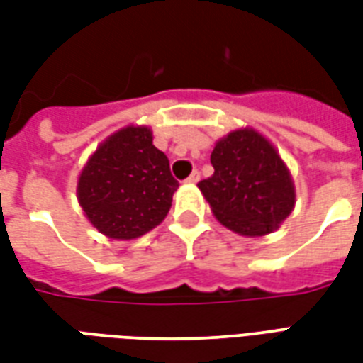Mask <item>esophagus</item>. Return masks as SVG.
Listing matches in <instances>:
<instances>
[{
    "instance_id": "1",
    "label": "esophagus",
    "mask_w": 363,
    "mask_h": 363,
    "mask_svg": "<svg viewBox=\"0 0 363 363\" xmlns=\"http://www.w3.org/2000/svg\"><path fill=\"white\" fill-rule=\"evenodd\" d=\"M198 181H200V173H198V171H192L189 179H186V182H190V184H194V182Z\"/></svg>"
}]
</instances>
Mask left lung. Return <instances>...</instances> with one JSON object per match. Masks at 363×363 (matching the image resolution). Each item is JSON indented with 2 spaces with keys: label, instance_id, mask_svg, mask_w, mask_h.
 Here are the masks:
<instances>
[{
  "label": "left lung",
  "instance_id": "left-lung-1",
  "mask_svg": "<svg viewBox=\"0 0 363 363\" xmlns=\"http://www.w3.org/2000/svg\"><path fill=\"white\" fill-rule=\"evenodd\" d=\"M213 174L198 182L213 216L239 235L272 233L296 204V190L278 151L255 130H235L216 143Z\"/></svg>",
  "mask_w": 363,
  "mask_h": 363
}]
</instances>
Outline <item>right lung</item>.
Wrapping results in <instances>:
<instances>
[{"label": "right lung", "instance_id": "obj_1", "mask_svg": "<svg viewBox=\"0 0 363 363\" xmlns=\"http://www.w3.org/2000/svg\"><path fill=\"white\" fill-rule=\"evenodd\" d=\"M179 189L151 130L128 126L103 142L83 167L77 198L101 233L135 239L165 220Z\"/></svg>", "mask_w": 363, "mask_h": 363}]
</instances>
